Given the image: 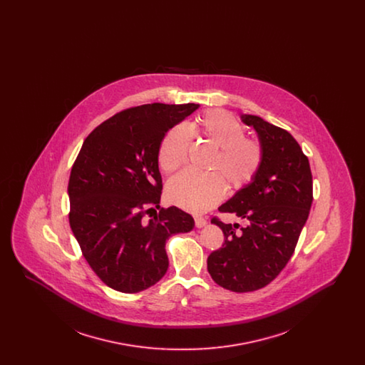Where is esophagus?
I'll use <instances>...</instances> for the list:
<instances>
[{"label": "esophagus", "mask_w": 365, "mask_h": 365, "mask_svg": "<svg viewBox=\"0 0 365 365\" xmlns=\"http://www.w3.org/2000/svg\"><path fill=\"white\" fill-rule=\"evenodd\" d=\"M194 222H195V227L197 228H202V227L207 226V219L205 217L197 216V217H194Z\"/></svg>", "instance_id": "obj_1"}]
</instances>
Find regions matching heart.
Returning a JSON list of instances; mask_svg holds the SVG:
<instances>
[{
  "label": "heart",
  "mask_w": 365,
  "mask_h": 365,
  "mask_svg": "<svg viewBox=\"0 0 365 365\" xmlns=\"http://www.w3.org/2000/svg\"><path fill=\"white\" fill-rule=\"evenodd\" d=\"M197 133L217 149L209 164L212 174L185 171L176 175L167 186V195L176 207L202 213L223 200L226 182L230 189L241 190L255 179L262 163V146L255 139L245 138L242 124L220 109L201 116ZM190 143L191 131L186 124L173 127L160 143V168L167 174L180 168L186 163Z\"/></svg>",
  "instance_id": "heart-1"
}]
</instances>
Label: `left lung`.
Returning a JSON list of instances; mask_svg holds the SVG:
<instances>
[{
    "instance_id": "8db88e82",
    "label": "left lung",
    "mask_w": 365,
    "mask_h": 365,
    "mask_svg": "<svg viewBox=\"0 0 365 365\" xmlns=\"http://www.w3.org/2000/svg\"><path fill=\"white\" fill-rule=\"evenodd\" d=\"M262 146L255 179L219 210L245 220L212 223L225 234L223 247L209 255L208 271L222 287L235 293L255 292L271 283L294 253L312 205V173L308 157L290 133L255 115H241Z\"/></svg>"
}]
</instances>
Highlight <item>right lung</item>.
<instances>
[{"mask_svg":"<svg viewBox=\"0 0 365 365\" xmlns=\"http://www.w3.org/2000/svg\"><path fill=\"white\" fill-rule=\"evenodd\" d=\"M198 104H146L101 123L85 139L68 182L70 226L91 269L113 290L138 293L168 269L167 240L194 228L176 207L160 208L158 149Z\"/></svg>","mask_w":365,"mask_h":365,"instance_id":"right-lung-1","label":"right lung"}]
</instances>
